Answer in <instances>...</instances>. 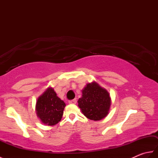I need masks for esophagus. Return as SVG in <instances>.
<instances>
[{"label": "esophagus", "instance_id": "34e87169", "mask_svg": "<svg viewBox=\"0 0 158 158\" xmlns=\"http://www.w3.org/2000/svg\"><path fill=\"white\" fill-rule=\"evenodd\" d=\"M69 104H73V105H74V104H76L77 103V100L76 99H73V100H69Z\"/></svg>", "mask_w": 158, "mask_h": 158}]
</instances>
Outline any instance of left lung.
Wrapping results in <instances>:
<instances>
[{
  "mask_svg": "<svg viewBox=\"0 0 158 158\" xmlns=\"http://www.w3.org/2000/svg\"><path fill=\"white\" fill-rule=\"evenodd\" d=\"M111 99L110 94L98 83H88L82 89V96L78 100V106L87 118L98 121L109 114Z\"/></svg>",
  "mask_w": 158,
  "mask_h": 158,
  "instance_id": "obj_1",
  "label": "left lung"
}]
</instances>
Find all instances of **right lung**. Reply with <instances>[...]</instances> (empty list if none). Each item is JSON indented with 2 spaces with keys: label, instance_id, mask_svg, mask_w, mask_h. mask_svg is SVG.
<instances>
[{
  "label": "right lung",
  "instance_id": "obj_1",
  "mask_svg": "<svg viewBox=\"0 0 158 158\" xmlns=\"http://www.w3.org/2000/svg\"><path fill=\"white\" fill-rule=\"evenodd\" d=\"M65 106V102L57 96L53 88L49 87L36 100L35 110L41 122L52 126L61 120Z\"/></svg>",
  "mask_w": 158,
  "mask_h": 158
}]
</instances>
